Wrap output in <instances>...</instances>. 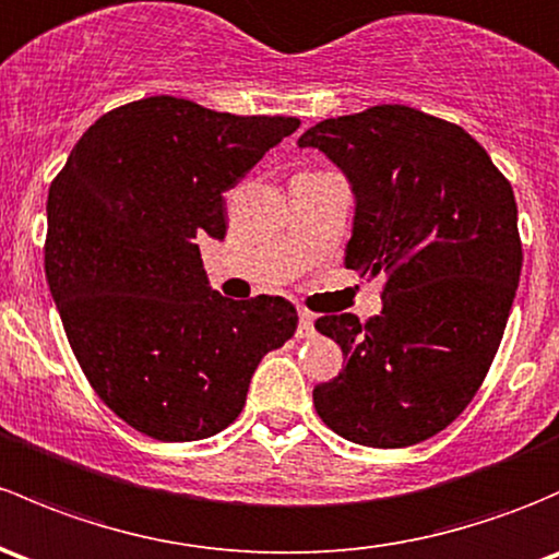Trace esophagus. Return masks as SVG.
I'll return each instance as SVG.
<instances>
[{
	"label": "esophagus",
	"instance_id": "34e87169",
	"mask_svg": "<svg viewBox=\"0 0 559 559\" xmlns=\"http://www.w3.org/2000/svg\"><path fill=\"white\" fill-rule=\"evenodd\" d=\"M313 334H316V319L308 313V310H299L297 337H313Z\"/></svg>",
	"mask_w": 559,
	"mask_h": 559
}]
</instances>
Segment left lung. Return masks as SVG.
<instances>
[{
    "label": "left lung",
    "instance_id": "left-lung-1",
    "mask_svg": "<svg viewBox=\"0 0 559 559\" xmlns=\"http://www.w3.org/2000/svg\"><path fill=\"white\" fill-rule=\"evenodd\" d=\"M354 192L345 267L383 275V310L316 329L345 367L313 388L321 420L364 448H409L448 428L479 391L522 270L512 185L463 128L383 104L308 128Z\"/></svg>",
    "mask_w": 559,
    "mask_h": 559
}]
</instances>
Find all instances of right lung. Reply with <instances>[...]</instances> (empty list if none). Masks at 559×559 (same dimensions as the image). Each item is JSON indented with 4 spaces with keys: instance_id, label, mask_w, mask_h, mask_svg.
I'll return each mask as SVG.
<instances>
[{
    "instance_id": "1",
    "label": "right lung",
    "mask_w": 559,
    "mask_h": 559,
    "mask_svg": "<svg viewBox=\"0 0 559 559\" xmlns=\"http://www.w3.org/2000/svg\"><path fill=\"white\" fill-rule=\"evenodd\" d=\"M297 117H238L152 96L98 117L47 195L45 275L69 345L117 418L195 442L238 418L254 369L297 329L289 299L222 297L198 240Z\"/></svg>"
}]
</instances>
